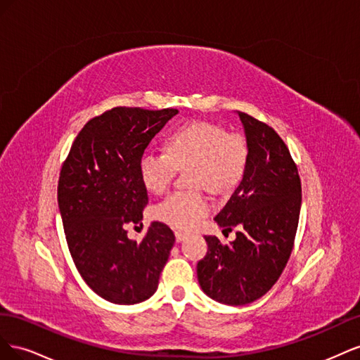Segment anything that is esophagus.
<instances>
[{
    "label": "esophagus",
    "mask_w": 360,
    "mask_h": 360,
    "mask_svg": "<svg viewBox=\"0 0 360 360\" xmlns=\"http://www.w3.org/2000/svg\"><path fill=\"white\" fill-rule=\"evenodd\" d=\"M188 236H189L188 233H184V231L177 230V231H176V240H177V242H181V240H184V238H186Z\"/></svg>",
    "instance_id": "esophagus-1"
}]
</instances>
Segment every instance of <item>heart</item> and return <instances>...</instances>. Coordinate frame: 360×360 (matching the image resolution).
Masks as SVG:
<instances>
[{"label":"heart","instance_id":"heart-1","mask_svg":"<svg viewBox=\"0 0 360 360\" xmlns=\"http://www.w3.org/2000/svg\"><path fill=\"white\" fill-rule=\"evenodd\" d=\"M249 158L246 139L209 122H191L174 129L165 139V153L146 151L139 159V177L151 193L168 188L176 169L188 168L192 188L226 192L242 180ZM210 204L201 189L174 192L155 207L158 221L180 230L197 226Z\"/></svg>","mask_w":360,"mask_h":360}]
</instances>
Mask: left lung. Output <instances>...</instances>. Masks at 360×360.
Listing matches in <instances>:
<instances>
[{
	"instance_id": "left-lung-1",
	"label": "left lung",
	"mask_w": 360,
	"mask_h": 360,
	"mask_svg": "<svg viewBox=\"0 0 360 360\" xmlns=\"http://www.w3.org/2000/svg\"><path fill=\"white\" fill-rule=\"evenodd\" d=\"M249 158L242 181L214 221L236 240L222 245L205 236L207 255L198 261L202 291L224 304H246L274 287L290 258L302 205L296 163L284 141L266 123L238 111Z\"/></svg>"
}]
</instances>
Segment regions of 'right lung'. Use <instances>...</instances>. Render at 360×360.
I'll return each mask as SVG.
<instances>
[{
	"label": "right lung",
	"instance_id": "1",
	"mask_svg": "<svg viewBox=\"0 0 360 360\" xmlns=\"http://www.w3.org/2000/svg\"><path fill=\"white\" fill-rule=\"evenodd\" d=\"M176 114L120 106L94 117L61 168L58 209L70 255L86 285L108 302L135 304L153 296L176 242L162 222H151L139 243L126 231L148 202L139 159Z\"/></svg>",
	"mask_w": 360,
	"mask_h": 360
}]
</instances>
